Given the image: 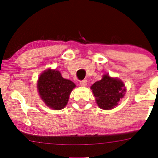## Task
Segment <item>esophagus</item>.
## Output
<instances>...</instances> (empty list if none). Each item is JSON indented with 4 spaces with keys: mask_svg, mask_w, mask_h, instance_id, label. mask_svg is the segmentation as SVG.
Returning a JSON list of instances; mask_svg holds the SVG:
<instances>
[{
    "mask_svg": "<svg viewBox=\"0 0 158 158\" xmlns=\"http://www.w3.org/2000/svg\"><path fill=\"white\" fill-rule=\"evenodd\" d=\"M80 84H81L82 86H85L86 85H87V80H85V79L83 80V81H81V82H80Z\"/></svg>",
    "mask_w": 158,
    "mask_h": 158,
    "instance_id": "1",
    "label": "esophagus"
}]
</instances>
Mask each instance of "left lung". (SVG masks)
I'll return each instance as SVG.
<instances>
[{
  "label": "left lung",
  "mask_w": 158,
  "mask_h": 158,
  "mask_svg": "<svg viewBox=\"0 0 158 158\" xmlns=\"http://www.w3.org/2000/svg\"><path fill=\"white\" fill-rule=\"evenodd\" d=\"M90 88L99 108L104 110L114 109L126 92L121 80L111 77L108 74L103 75L102 79L93 84Z\"/></svg>",
  "instance_id": "8db88e82"
}]
</instances>
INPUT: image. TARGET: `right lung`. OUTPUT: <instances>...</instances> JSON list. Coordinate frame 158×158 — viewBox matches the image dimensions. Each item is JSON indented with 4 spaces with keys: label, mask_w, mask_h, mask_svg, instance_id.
Returning a JSON list of instances; mask_svg holds the SVG:
<instances>
[{
    "label": "right lung",
    "mask_w": 158,
    "mask_h": 158,
    "mask_svg": "<svg viewBox=\"0 0 158 158\" xmlns=\"http://www.w3.org/2000/svg\"><path fill=\"white\" fill-rule=\"evenodd\" d=\"M75 84L62 77L57 70L47 69L40 75L37 81L40 96L45 104L51 109H64Z\"/></svg>",
    "instance_id": "add662e5"
}]
</instances>
